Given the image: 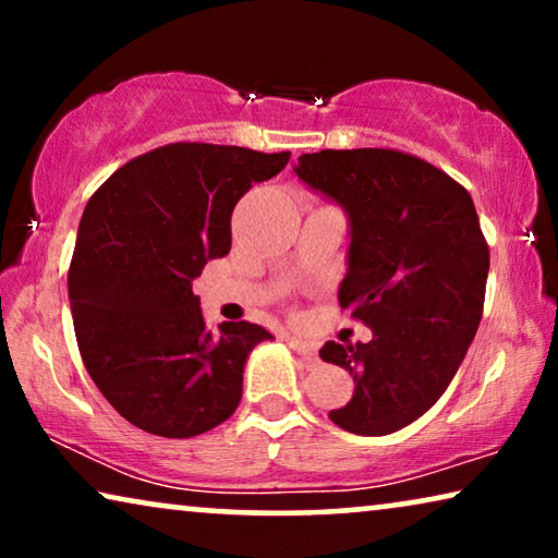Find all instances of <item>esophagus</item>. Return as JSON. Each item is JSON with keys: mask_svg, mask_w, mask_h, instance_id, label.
Masks as SVG:
<instances>
[{"mask_svg": "<svg viewBox=\"0 0 558 558\" xmlns=\"http://www.w3.org/2000/svg\"><path fill=\"white\" fill-rule=\"evenodd\" d=\"M287 342H289V348H292L294 353L300 355L304 363H307V365H315L317 363V348L312 345V342L300 340V338H287Z\"/></svg>", "mask_w": 558, "mask_h": 558, "instance_id": "esophagus-1", "label": "esophagus"}]
</instances>
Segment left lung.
Here are the masks:
<instances>
[{
    "instance_id": "left-lung-1",
    "label": "left lung",
    "mask_w": 558,
    "mask_h": 558,
    "mask_svg": "<svg viewBox=\"0 0 558 558\" xmlns=\"http://www.w3.org/2000/svg\"><path fill=\"white\" fill-rule=\"evenodd\" d=\"M296 174L350 216L340 310L368 342H325L319 355L355 380L332 409L340 429L380 437L426 414L454 378L485 304L490 248L460 182L399 149H323Z\"/></svg>"
}]
</instances>
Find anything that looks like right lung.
Here are the masks:
<instances>
[{
	"instance_id": "obj_1",
	"label": "right lung",
	"mask_w": 558,
	"mask_h": 558,
	"mask_svg": "<svg viewBox=\"0 0 558 558\" xmlns=\"http://www.w3.org/2000/svg\"><path fill=\"white\" fill-rule=\"evenodd\" d=\"M289 151L174 142L134 157L90 195L68 269L88 376L140 429L187 439L239 409L243 365L271 335L205 323L193 279L231 251V213Z\"/></svg>"
}]
</instances>
